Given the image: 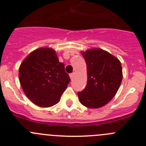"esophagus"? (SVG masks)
I'll return each mask as SVG.
<instances>
[{
    "label": "esophagus",
    "mask_w": 146,
    "mask_h": 146,
    "mask_svg": "<svg viewBox=\"0 0 146 146\" xmlns=\"http://www.w3.org/2000/svg\"><path fill=\"white\" fill-rule=\"evenodd\" d=\"M70 79L73 80V78H74V73H71V74H70Z\"/></svg>",
    "instance_id": "34e87169"
}]
</instances>
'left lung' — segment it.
I'll list each match as a JSON object with an SVG mask.
<instances>
[{
    "label": "left lung",
    "mask_w": 146,
    "mask_h": 146,
    "mask_svg": "<svg viewBox=\"0 0 146 146\" xmlns=\"http://www.w3.org/2000/svg\"><path fill=\"white\" fill-rule=\"evenodd\" d=\"M87 66V85L78 93L81 104L97 109L108 104L117 92L122 80L120 61L99 48L82 51Z\"/></svg>",
    "instance_id": "obj_1"
}]
</instances>
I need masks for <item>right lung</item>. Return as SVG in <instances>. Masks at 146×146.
<instances>
[{
  "label": "right lung",
  "instance_id": "right-lung-1",
  "mask_svg": "<svg viewBox=\"0 0 146 146\" xmlns=\"http://www.w3.org/2000/svg\"><path fill=\"white\" fill-rule=\"evenodd\" d=\"M19 78L26 96L42 107L56 104L70 81L65 65L49 47L36 49L28 54L20 65Z\"/></svg>",
  "mask_w": 146,
  "mask_h": 146
}]
</instances>
